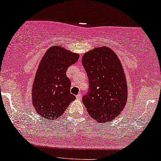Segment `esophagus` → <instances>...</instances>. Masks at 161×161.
I'll use <instances>...</instances> for the list:
<instances>
[{
    "label": "esophagus",
    "instance_id": "esophagus-1",
    "mask_svg": "<svg viewBox=\"0 0 161 161\" xmlns=\"http://www.w3.org/2000/svg\"><path fill=\"white\" fill-rule=\"evenodd\" d=\"M76 97L77 99H82V94H81V93H79V94L76 95Z\"/></svg>",
    "mask_w": 161,
    "mask_h": 161
}]
</instances>
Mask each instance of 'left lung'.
<instances>
[{
  "label": "left lung",
  "instance_id": "obj_1",
  "mask_svg": "<svg viewBox=\"0 0 161 161\" xmlns=\"http://www.w3.org/2000/svg\"><path fill=\"white\" fill-rule=\"evenodd\" d=\"M82 62L89 82L83 104L96 121L110 122L127 101V85L119 59L111 49L103 47L84 54Z\"/></svg>",
  "mask_w": 161,
  "mask_h": 161
}]
</instances>
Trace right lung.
<instances>
[{
    "mask_svg": "<svg viewBox=\"0 0 161 161\" xmlns=\"http://www.w3.org/2000/svg\"><path fill=\"white\" fill-rule=\"evenodd\" d=\"M79 54L62 47H51L41 61L32 85V103L42 117L54 119L60 117L76 99L70 93L71 82L67 76L68 67L76 63Z\"/></svg>",
    "mask_w": 161,
    "mask_h": 161,
    "instance_id": "add662e5",
    "label": "right lung"
}]
</instances>
